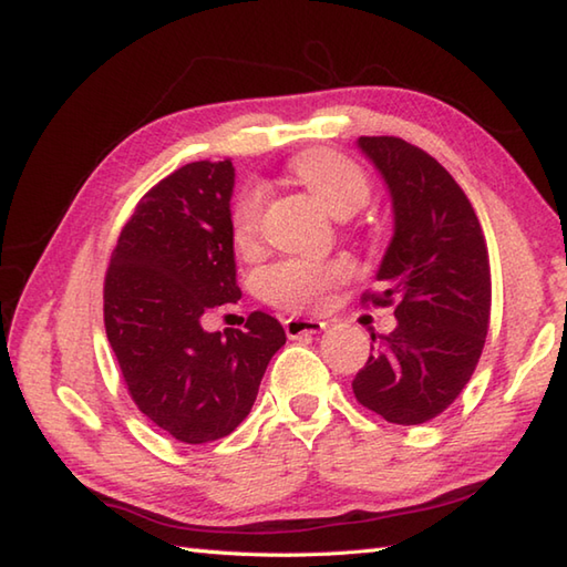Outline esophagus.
I'll return each mask as SVG.
<instances>
[{"mask_svg": "<svg viewBox=\"0 0 567 567\" xmlns=\"http://www.w3.org/2000/svg\"><path fill=\"white\" fill-rule=\"evenodd\" d=\"M323 329H327V321H321V319L292 317L285 321V333L290 336V339H299V336H305V333H319Z\"/></svg>", "mask_w": 567, "mask_h": 567, "instance_id": "esophagus-1", "label": "esophagus"}]
</instances>
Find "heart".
Here are the masks:
<instances>
[{
	"label": "heart",
	"mask_w": 567,
	"mask_h": 567,
	"mask_svg": "<svg viewBox=\"0 0 567 567\" xmlns=\"http://www.w3.org/2000/svg\"><path fill=\"white\" fill-rule=\"evenodd\" d=\"M292 175L315 195L333 216H351L370 197V179L363 167L333 151H311L297 158ZM262 216V189L248 185L231 209V234L238 246H248L258 234ZM343 260L285 258L260 272V292L268 302L302 311L315 309L333 285L348 277Z\"/></svg>",
	"instance_id": "b5f03b06"
}]
</instances>
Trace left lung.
I'll use <instances>...</instances> for the list:
<instances>
[{"mask_svg":"<svg viewBox=\"0 0 567 567\" xmlns=\"http://www.w3.org/2000/svg\"><path fill=\"white\" fill-rule=\"evenodd\" d=\"M358 146L388 183L394 236L363 305L394 307L396 329L372 333L353 380L355 400L390 424L414 426L445 412L473 378L492 307L489 256L473 204L445 167L396 136Z\"/></svg>","mask_w":567,"mask_h":567,"instance_id":"left-lung-1","label":"left lung"}]
</instances>
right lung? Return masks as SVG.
<instances>
[{
    "label": "right lung",
    "mask_w": 567,
    "mask_h": 567,
    "mask_svg": "<svg viewBox=\"0 0 567 567\" xmlns=\"http://www.w3.org/2000/svg\"><path fill=\"white\" fill-rule=\"evenodd\" d=\"M231 161L187 163L141 197L104 277L106 339L131 400L179 443H209L250 412L285 329L252 311L244 331H204L236 305Z\"/></svg>",
    "instance_id": "right-lung-1"
}]
</instances>
